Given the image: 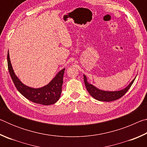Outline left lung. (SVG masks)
I'll return each instance as SVG.
<instances>
[{"mask_svg": "<svg viewBox=\"0 0 147 147\" xmlns=\"http://www.w3.org/2000/svg\"><path fill=\"white\" fill-rule=\"evenodd\" d=\"M136 78V76L135 77V78L129 84V85L123 89H121L120 91H108L101 90V89H99L98 88H96V87L94 86L93 84H89L88 82V79H87L86 76L85 74H84V83H85L86 88L87 89V90L89 92V93L90 94V95L94 99H96V100L103 102L113 101L121 98L122 96L128 91V89L130 88V87L132 85V84L134 83V80H135Z\"/></svg>", "mask_w": 147, "mask_h": 147, "instance_id": "1", "label": "left lung"}]
</instances>
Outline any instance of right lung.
Segmentation results:
<instances>
[{"instance_id":"1","label":"right lung","mask_w":147,"mask_h":147,"mask_svg":"<svg viewBox=\"0 0 147 147\" xmlns=\"http://www.w3.org/2000/svg\"><path fill=\"white\" fill-rule=\"evenodd\" d=\"M7 60L9 73L14 85L19 93L23 94L24 97L34 103L45 106L53 104L59 100L62 91L61 88L63 84L65 68L59 71L55 77H54V78L47 85L42 88H33L22 83L15 74L9 58V52H8Z\"/></svg>"}]
</instances>
